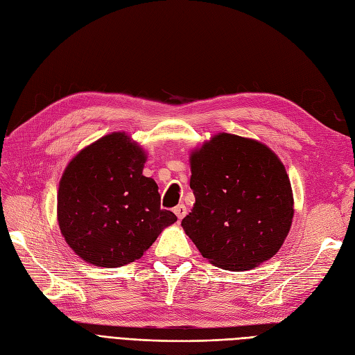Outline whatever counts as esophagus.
<instances>
[{
    "mask_svg": "<svg viewBox=\"0 0 355 355\" xmlns=\"http://www.w3.org/2000/svg\"><path fill=\"white\" fill-rule=\"evenodd\" d=\"M175 214L178 216V218L179 220H182L183 217H185L187 216V213H188V210H187V207L185 205H183V204H179V205H176L175 207Z\"/></svg>",
    "mask_w": 355,
    "mask_h": 355,
    "instance_id": "obj_1",
    "label": "esophagus"
}]
</instances>
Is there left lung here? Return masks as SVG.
<instances>
[{
	"instance_id": "left-lung-1",
	"label": "left lung",
	"mask_w": 355,
	"mask_h": 355,
	"mask_svg": "<svg viewBox=\"0 0 355 355\" xmlns=\"http://www.w3.org/2000/svg\"><path fill=\"white\" fill-rule=\"evenodd\" d=\"M191 172L195 204L182 226L204 259L232 272L272 259L294 217L277 155L261 142L220 133L192 153Z\"/></svg>"
}]
</instances>
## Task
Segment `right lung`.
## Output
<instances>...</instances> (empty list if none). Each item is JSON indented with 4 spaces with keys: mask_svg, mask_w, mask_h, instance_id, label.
Here are the masks:
<instances>
[{
    "mask_svg": "<svg viewBox=\"0 0 355 355\" xmlns=\"http://www.w3.org/2000/svg\"><path fill=\"white\" fill-rule=\"evenodd\" d=\"M145 154L125 133L82 150L60 180L61 235L87 263L120 267L135 261L178 217L160 209L157 183L142 175Z\"/></svg>",
    "mask_w": 355,
    "mask_h": 355,
    "instance_id": "right-lung-1",
    "label": "right lung"
}]
</instances>
